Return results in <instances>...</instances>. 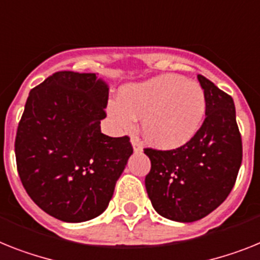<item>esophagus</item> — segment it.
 <instances>
[{"label":"esophagus","instance_id":"34e87169","mask_svg":"<svg viewBox=\"0 0 260 260\" xmlns=\"http://www.w3.org/2000/svg\"><path fill=\"white\" fill-rule=\"evenodd\" d=\"M131 144H132V147H134L135 152H141V150H143V148H141L140 139H139L137 136L131 137Z\"/></svg>","mask_w":260,"mask_h":260}]
</instances>
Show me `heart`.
Returning <instances> with one entry per match:
<instances>
[{
    "instance_id": "b5f03b06",
    "label": "heart",
    "mask_w": 260,
    "mask_h": 260,
    "mask_svg": "<svg viewBox=\"0 0 260 260\" xmlns=\"http://www.w3.org/2000/svg\"><path fill=\"white\" fill-rule=\"evenodd\" d=\"M108 113L123 131H131L136 119H143L147 140L157 148L173 149L190 141L201 128L206 95L197 82L165 74L124 86L120 100L108 104Z\"/></svg>"
}]
</instances>
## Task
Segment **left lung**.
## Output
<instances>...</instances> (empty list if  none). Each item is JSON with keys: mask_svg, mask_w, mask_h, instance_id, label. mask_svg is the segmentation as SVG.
I'll return each mask as SVG.
<instances>
[{"mask_svg": "<svg viewBox=\"0 0 260 260\" xmlns=\"http://www.w3.org/2000/svg\"><path fill=\"white\" fill-rule=\"evenodd\" d=\"M197 78L206 95V117L196 136L177 149H144L150 160L148 197L171 221L194 222L215 210L230 194L242 164L234 100L205 76Z\"/></svg>", "mask_w": 260, "mask_h": 260, "instance_id": "left-lung-1", "label": "left lung"}]
</instances>
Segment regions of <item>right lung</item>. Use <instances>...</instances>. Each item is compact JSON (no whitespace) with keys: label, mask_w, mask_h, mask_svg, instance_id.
Returning a JSON list of instances; mask_svg holds the SVG:
<instances>
[{"label":"right lung","mask_w":260,"mask_h":260,"mask_svg":"<svg viewBox=\"0 0 260 260\" xmlns=\"http://www.w3.org/2000/svg\"><path fill=\"white\" fill-rule=\"evenodd\" d=\"M108 84L96 74L58 71L26 100L15 136V160L25 190L63 222L103 213L134 153L129 137L102 134Z\"/></svg>","instance_id":"obj_1"}]
</instances>
